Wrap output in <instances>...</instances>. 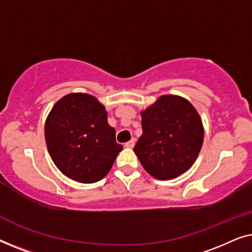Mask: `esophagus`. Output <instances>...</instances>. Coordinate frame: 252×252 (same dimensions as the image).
<instances>
[{
    "instance_id": "1",
    "label": "esophagus",
    "mask_w": 252,
    "mask_h": 252,
    "mask_svg": "<svg viewBox=\"0 0 252 252\" xmlns=\"http://www.w3.org/2000/svg\"><path fill=\"white\" fill-rule=\"evenodd\" d=\"M134 144H135V140L132 139L130 141H128V142H127V143H125V147L126 148H133Z\"/></svg>"
}]
</instances>
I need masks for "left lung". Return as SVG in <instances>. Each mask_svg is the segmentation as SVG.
Returning <instances> with one entry per match:
<instances>
[{
	"instance_id": "left-lung-1",
	"label": "left lung",
	"mask_w": 252,
	"mask_h": 252,
	"mask_svg": "<svg viewBox=\"0 0 252 252\" xmlns=\"http://www.w3.org/2000/svg\"><path fill=\"white\" fill-rule=\"evenodd\" d=\"M142 135L134 153L144 170L158 180H171L195 163L203 144L201 117L187 99L163 95L144 111Z\"/></svg>"
}]
</instances>
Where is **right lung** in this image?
<instances>
[{"label":"right lung","instance_id":"add662e5","mask_svg":"<svg viewBox=\"0 0 252 252\" xmlns=\"http://www.w3.org/2000/svg\"><path fill=\"white\" fill-rule=\"evenodd\" d=\"M106 117L104 106L84 93L65 95L53 106L44 137L51 159L67 178L94 184L111 170L123 146Z\"/></svg>","mask_w":252,"mask_h":252}]
</instances>
